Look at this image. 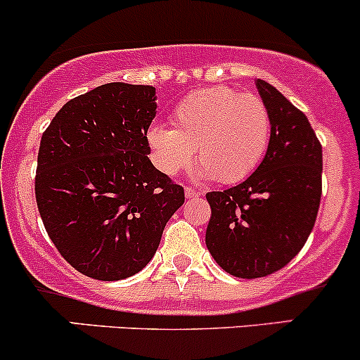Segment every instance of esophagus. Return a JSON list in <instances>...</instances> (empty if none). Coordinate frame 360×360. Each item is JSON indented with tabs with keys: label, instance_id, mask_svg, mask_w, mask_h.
<instances>
[{
	"label": "esophagus",
	"instance_id": "obj_1",
	"mask_svg": "<svg viewBox=\"0 0 360 360\" xmlns=\"http://www.w3.org/2000/svg\"><path fill=\"white\" fill-rule=\"evenodd\" d=\"M184 195H186V198H198V196H201V191L200 189L188 186L186 189H184Z\"/></svg>",
	"mask_w": 360,
	"mask_h": 360
}]
</instances>
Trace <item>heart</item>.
<instances>
[{
    "instance_id": "heart-1",
    "label": "heart",
    "mask_w": 360,
    "mask_h": 360,
    "mask_svg": "<svg viewBox=\"0 0 360 360\" xmlns=\"http://www.w3.org/2000/svg\"><path fill=\"white\" fill-rule=\"evenodd\" d=\"M270 136L271 117L262 98L213 86L184 97L172 110V128L153 126L147 141L165 176L188 169L196 150L201 176L236 184L258 169Z\"/></svg>"
}]
</instances>
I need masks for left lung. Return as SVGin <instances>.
Masks as SVG:
<instances>
[{"label":"left lung","instance_id":"obj_1","mask_svg":"<svg viewBox=\"0 0 360 360\" xmlns=\"http://www.w3.org/2000/svg\"><path fill=\"white\" fill-rule=\"evenodd\" d=\"M271 117L266 155L244 183L207 193L208 251L227 274L259 278L302 250L321 201V143L302 110L256 80Z\"/></svg>","mask_w":360,"mask_h":360}]
</instances>
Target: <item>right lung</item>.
<instances>
[{
    "label": "right lung",
    "instance_id": "right-lung-1",
    "mask_svg": "<svg viewBox=\"0 0 360 360\" xmlns=\"http://www.w3.org/2000/svg\"><path fill=\"white\" fill-rule=\"evenodd\" d=\"M155 89L105 84L66 102L42 133L35 200L75 270L122 280L147 266L184 189L153 167L147 131Z\"/></svg>",
    "mask_w": 360,
    "mask_h": 360
}]
</instances>
